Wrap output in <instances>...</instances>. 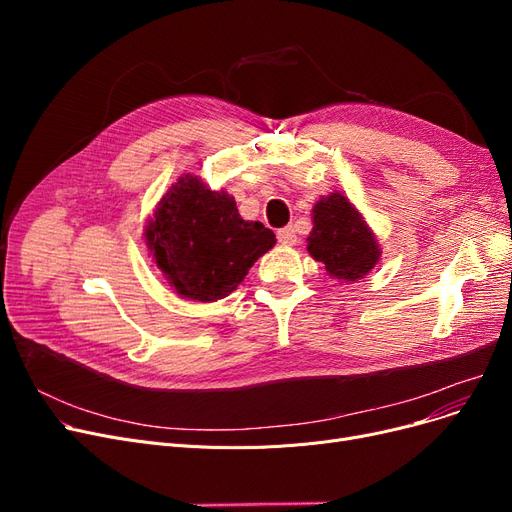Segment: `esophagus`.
Instances as JSON below:
<instances>
[{
	"label": "esophagus",
	"mask_w": 512,
	"mask_h": 512,
	"mask_svg": "<svg viewBox=\"0 0 512 512\" xmlns=\"http://www.w3.org/2000/svg\"><path fill=\"white\" fill-rule=\"evenodd\" d=\"M278 240L282 242V245H286V247L297 245V240H299L297 230H294V226H286V228L278 230Z\"/></svg>",
	"instance_id": "esophagus-1"
}]
</instances>
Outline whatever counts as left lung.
Returning a JSON list of instances; mask_svg holds the SVG:
<instances>
[{"label": "left lung", "instance_id": "obj_1", "mask_svg": "<svg viewBox=\"0 0 512 512\" xmlns=\"http://www.w3.org/2000/svg\"><path fill=\"white\" fill-rule=\"evenodd\" d=\"M307 251L326 265L336 280L355 282L378 263L380 249L361 213L342 195L319 199L313 209V230Z\"/></svg>", "mask_w": 512, "mask_h": 512}]
</instances>
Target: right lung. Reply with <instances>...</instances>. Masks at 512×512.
<instances>
[{"instance_id":"right-lung-1","label":"right lung","mask_w":512,"mask_h":512,"mask_svg":"<svg viewBox=\"0 0 512 512\" xmlns=\"http://www.w3.org/2000/svg\"><path fill=\"white\" fill-rule=\"evenodd\" d=\"M145 238L178 294L201 303L228 297L276 245L270 228L240 218L234 197L209 191L191 174L159 201Z\"/></svg>"}]
</instances>
